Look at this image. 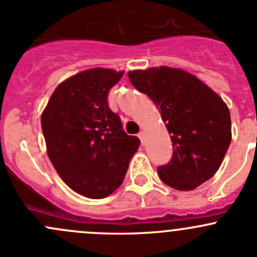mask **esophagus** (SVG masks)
<instances>
[{
    "mask_svg": "<svg viewBox=\"0 0 257 257\" xmlns=\"http://www.w3.org/2000/svg\"><path fill=\"white\" fill-rule=\"evenodd\" d=\"M139 137H140V140H141L142 144H145V141H146V132L141 131V132H140V134H139Z\"/></svg>",
    "mask_w": 257,
    "mask_h": 257,
    "instance_id": "1",
    "label": "esophagus"
}]
</instances>
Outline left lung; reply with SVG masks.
<instances>
[{
    "instance_id": "1",
    "label": "left lung",
    "mask_w": 257,
    "mask_h": 257,
    "mask_svg": "<svg viewBox=\"0 0 257 257\" xmlns=\"http://www.w3.org/2000/svg\"><path fill=\"white\" fill-rule=\"evenodd\" d=\"M132 85L160 110L171 135L173 155L157 168L161 181L192 190L216 173L231 142V118L224 100L207 84L179 68L128 71Z\"/></svg>"
}]
</instances>
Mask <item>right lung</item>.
Listing matches in <instances>:
<instances>
[{
    "label": "right lung",
    "instance_id": "add662e5",
    "mask_svg": "<svg viewBox=\"0 0 257 257\" xmlns=\"http://www.w3.org/2000/svg\"><path fill=\"white\" fill-rule=\"evenodd\" d=\"M123 71L92 68L70 76L53 91L41 122L47 153L65 184L101 199L122 184L140 139L128 136L107 104Z\"/></svg>",
    "mask_w": 257,
    "mask_h": 257
}]
</instances>
